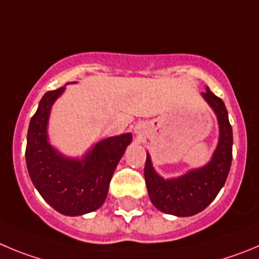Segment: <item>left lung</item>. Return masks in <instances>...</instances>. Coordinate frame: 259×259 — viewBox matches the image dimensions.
<instances>
[{"label":"left lung","instance_id":"8db88e82","mask_svg":"<svg viewBox=\"0 0 259 259\" xmlns=\"http://www.w3.org/2000/svg\"><path fill=\"white\" fill-rule=\"evenodd\" d=\"M202 98L213 108L220 125V139L210 161L199 169L173 179H164L152 166L147 153L144 179L151 202L158 210L178 217H190L204 210L225 186L232 161V127L221 98L206 88Z\"/></svg>","mask_w":259,"mask_h":259}]
</instances>
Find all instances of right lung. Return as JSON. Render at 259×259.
Returning a JSON list of instances; mask_svg holds the SVG:
<instances>
[{"mask_svg": "<svg viewBox=\"0 0 259 259\" xmlns=\"http://www.w3.org/2000/svg\"><path fill=\"white\" fill-rule=\"evenodd\" d=\"M64 86L45 93L32 116L27 135L25 162L32 183L50 206L64 215H82L99 209L109 182L133 139L130 133L98 142L82 158H69L48 141L51 106Z\"/></svg>", "mask_w": 259, "mask_h": 259, "instance_id": "right-lung-1", "label": "right lung"}]
</instances>
